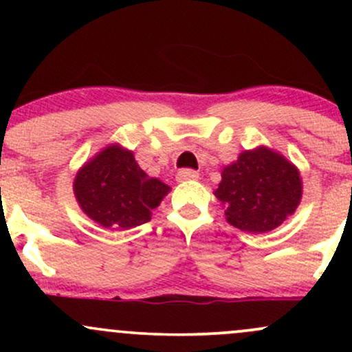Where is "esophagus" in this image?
Segmentation results:
<instances>
[{
  "mask_svg": "<svg viewBox=\"0 0 352 352\" xmlns=\"http://www.w3.org/2000/svg\"><path fill=\"white\" fill-rule=\"evenodd\" d=\"M199 179V172L192 170V168H184L177 173V180L179 182H188V180H197Z\"/></svg>",
  "mask_w": 352,
  "mask_h": 352,
  "instance_id": "esophagus-1",
  "label": "esophagus"
}]
</instances>
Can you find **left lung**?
<instances>
[{"label": "left lung", "mask_w": 352, "mask_h": 352, "mask_svg": "<svg viewBox=\"0 0 352 352\" xmlns=\"http://www.w3.org/2000/svg\"><path fill=\"white\" fill-rule=\"evenodd\" d=\"M213 193L230 225L241 232L266 233L293 215L302 184L300 170L286 157L261 145L241 152L236 162L227 165Z\"/></svg>", "instance_id": "1"}]
</instances>
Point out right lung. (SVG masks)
Instances as JSON below:
<instances>
[{
    "label": "right lung",
    "instance_id": "1",
    "mask_svg": "<svg viewBox=\"0 0 352 352\" xmlns=\"http://www.w3.org/2000/svg\"><path fill=\"white\" fill-rule=\"evenodd\" d=\"M74 195L86 215L109 230H127L151 220L170 187L148 177L132 151L112 144L79 168Z\"/></svg>",
    "mask_w": 352,
    "mask_h": 352
}]
</instances>
